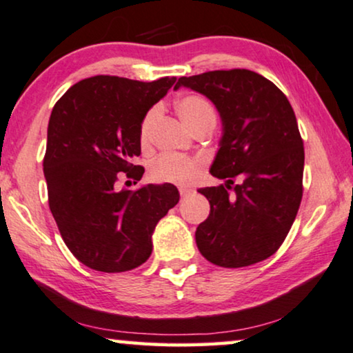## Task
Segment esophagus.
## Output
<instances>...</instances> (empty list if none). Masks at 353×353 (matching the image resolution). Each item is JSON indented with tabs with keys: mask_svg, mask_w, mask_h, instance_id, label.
<instances>
[{
	"mask_svg": "<svg viewBox=\"0 0 353 353\" xmlns=\"http://www.w3.org/2000/svg\"><path fill=\"white\" fill-rule=\"evenodd\" d=\"M192 192V189L191 188H186V186H181L180 188V194H181V197H186L188 194H191Z\"/></svg>",
	"mask_w": 353,
	"mask_h": 353,
	"instance_id": "esophagus-1",
	"label": "esophagus"
}]
</instances>
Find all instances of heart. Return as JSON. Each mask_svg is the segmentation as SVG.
Segmentation results:
<instances>
[{
	"label": "heart",
	"mask_w": 353,
	"mask_h": 353,
	"mask_svg": "<svg viewBox=\"0 0 353 353\" xmlns=\"http://www.w3.org/2000/svg\"><path fill=\"white\" fill-rule=\"evenodd\" d=\"M176 113L180 119L185 122L189 130H194L196 127L205 122H214L216 114H214L213 106L201 95L188 94L183 95L176 101ZM157 116V110H150L143 116L140 122V141L141 145H146L151 139L152 124H154ZM202 168V161L196 157H189L183 154H173V152H165L161 154L152 162L150 173L152 180L161 183H172V185H188L194 178L199 175Z\"/></svg>",
	"instance_id": "obj_1"
}]
</instances>
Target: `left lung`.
Segmentation results:
<instances>
[{
  "instance_id": "left-lung-1",
  "label": "left lung",
  "mask_w": 353,
  "mask_h": 353,
  "mask_svg": "<svg viewBox=\"0 0 353 353\" xmlns=\"http://www.w3.org/2000/svg\"><path fill=\"white\" fill-rule=\"evenodd\" d=\"M180 88L205 95L223 124L210 173L226 183L199 189L210 202L196 231L199 252L221 268L268 259L283 243L303 199L304 146L288 99L250 70L183 76Z\"/></svg>"
}]
</instances>
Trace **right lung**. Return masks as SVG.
<instances>
[{
	"label": "right lung",
	"mask_w": 353,
	"mask_h": 353,
	"mask_svg": "<svg viewBox=\"0 0 353 353\" xmlns=\"http://www.w3.org/2000/svg\"><path fill=\"white\" fill-rule=\"evenodd\" d=\"M176 78L141 83L94 76L65 92L48 127L44 176L49 207L70 252L100 272L139 268L152 252V232L180 201L170 183L119 189L121 173L139 181L140 122Z\"/></svg>",
	"instance_id": "add662e5"
}]
</instances>
